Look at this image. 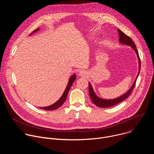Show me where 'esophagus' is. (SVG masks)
Here are the masks:
<instances>
[{
    "instance_id": "1",
    "label": "esophagus",
    "mask_w": 154,
    "mask_h": 154,
    "mask_svg": "<svg viewBox=\"0 0 154 154\" xmlns=\"http://www.w3.org/2000/svg\"><path fill=\"white\" fill-rule=\"evenodd\" d=\"M86 74V72L85 71H83V70L80 71L79 72V75H80V76H85Z\"/></svg>"
}]
</instances>
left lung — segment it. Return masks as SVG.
I'll return each mask as SVG.
<instances>
[{"mask_svg":"<svg viewBox=\"0 0 154 154\" xmlns=\"http://www.w3.org/2000/svg\"><path fill=\"white\" fill-rule=\"evenodd\" d=\"M118 33H119V41L122 44H124V45H128L130 46L131 48H133V49L135 51V52L137 53V55L138 56V61H139V72L138 74V75L133 84V85L131 86V87L130 88V89H129V90L125 93L124 94H123L122 96L115 99H108V100H106V99H100L99 97H98L96 94L94 93L93 88L91 86V85L90 83H89V94L90 96V98L92 100V102L97 106L99 107H101V108H106V107H109V106H114L119 103H120L121 102L123 101L124 100H125L126 98H127L130 94H131V93L132 92V91L134 90V88L135 86V84H136V82H137V79L138 77V75L140 72V69H141V61H140V58L138 52V51L137 50L136 48V46L134 44V41H132L128 36L126 35L125 33H124L121 30L118 29Z\"/></svg>","mask_w":154,"mask_h":154,"instance_id":"obj_1","label":"left lung"}]
</instances>
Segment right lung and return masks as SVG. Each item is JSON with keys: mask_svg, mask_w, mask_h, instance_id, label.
I'll use <instances>...</instances> for the list:
<instances>
[{"mask_svg": "<svg viewBox=\"0 0 154 154\" xmlns=\"http://www.w3.org/2000/svg\"><path fill=\"white\" fill-rule=\"evenodd\" d=\"M38 30H39V29H36L33 32H37ZM75 79H76V75L75 74L72 75V77L69 79L68 84V85L66 86V90H65L64 93L63 94L62 96L60 98V99L57 102H56L55 103H54V104H52V105H51L50 106H45V107H40V108L43 109H45V110H54V109H56L58 108L60 106H61L64 103V102H65L66 99L68 92H69V91L70 90V88L71 87V86H72L73 82L75 81Z\"/></svg>", "mask_w": 154, "mask_h": 154, "instance_id": "add662e5", "label": "right lung"}]
</instances>
